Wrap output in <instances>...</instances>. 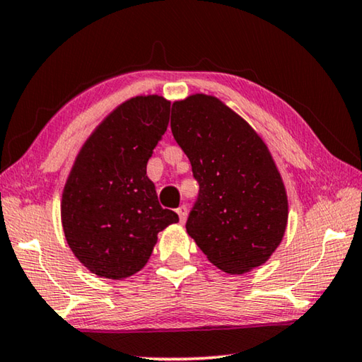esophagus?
Returning <instances> with one entry per match:
<instances>
[{"label":"esophagus","instance_id":"obj_1","mask_svg":"<svg viewBox=\"0 0 362 362\" xmlns=\"http://www.w3.org/2000/svg\"><path fill=\"white\" fill-rule=\"evenodd\" d=\"M177 214H179V218L182 223H185V220L188 217V207L187 206H180L179 209H177Z\"/></svg>","mask_w":362,"mask_h":362}]
</instances>
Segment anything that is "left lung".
I'll list each match as a JSON object with an SVG mask.
<instances>
[{
  "mask_svg": "<svg viewBox=\"0 0 362 362\" xmlns=\"http://www.w3.org/2000/svg\"><path fill=\"white\" fill-rule=\"evenodd\" d=\"M170 131L199 185L187 231L214 265L241 274L283 240L287 196L265 144L216 97L173 103Z\"/></svg>",
  "mask_w": 362,
  "mask_h": 362,
  "instance_id": "obj_1",
  "label": "left lung"
}]
</instances>
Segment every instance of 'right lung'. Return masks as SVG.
<instances>
[{
	"label": "right lung",
	"mask_w": 362,
	"mask_h": 362,
	"mask_svg": "<svg viewBox=\"0 0 362 362\" xmlns=\"http://www.w3.org/2000/svg\"><path fill=\"white\" fill-rule=\"evenodd\" d=\"M159 95L122 103L79 151L62 196L64 233L90 272L127 278L145 267L158 233L179 216L163 209L146 163L169 124Z\"/></svg>",
	"instance_id": "obj_1"
}]
</instances>
